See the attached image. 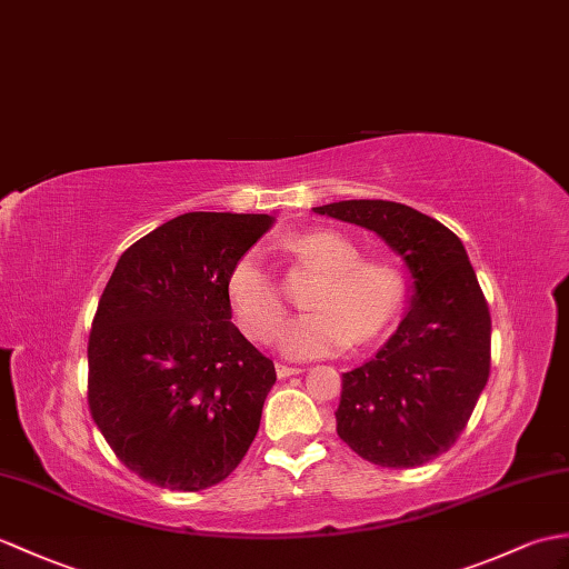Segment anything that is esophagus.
<instances>
[{
  "mask_svg": "<svg viewBox=\"0 0 569 569\" xmlns=\"http://www.w3.org/2000/svg\"><path fill=\"white\" fill-rule=\"evenodd\" d=\"M306 371V368L300 366H288V363H276V373H279V378H288V376H298Z\"/></svg>",
  "mask_w": 569,
  "mask_h": 569,
  "instance_id": "obj_1",
  "label": "esophagus"
}]
</instances>
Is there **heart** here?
I'll use <instances>...</instances> for the list:
<instances>
[{
  "label": "heart",
  "instance_id": "1",
  "mask_svg": "<svg viewBox=\"0 0 569 569\" xmlns=\"http://www.w3.org/2000/svg\"><path fill=\"white\" fill-rule=\"evenodd\" d=\"M283 252L320 271L306 298L310 312L288 320L279 347L296 359H315L363 345L378 337L400 315L407 298L405 271L390 259H361V247L335 230H310L283 240ZM228 296L242 329L269 339L283 317L281 286L259 249L234 261Z\"/></svg>",
  "mask_w": 569,
  "mask_h": 569
}]
</instances>
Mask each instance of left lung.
<instances>
[{
    "label": "left lung",
    "mask_w": 569,
    "mask_h": 569,
    "mask_svg": "<svg viewBox=\"0 0 569 569\" xmlns=\"http://www.w3.org/2000/svg\"><path fill=\"white\" fill-rule=\"evenodd\" d=\"M312 210L376 232L412 273L400 327L341 376L339 439L380 468L425 466L456 443L490 378V308L466 247L402 203L363 198Z\"/></svg>",
    "instance_id": "left-lung-1"
}]
</instances>
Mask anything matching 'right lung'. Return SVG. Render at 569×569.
Returning <instances> with one entry per match:
<instances>
[{
  "mask_svg": "<svg viewBox=\"0 0 569 569\" xmlns=\"http://www.w3.org/2000/svg\"><path fill=\"white\" fill-rule=\"evenodd\" d=\"M273 224L254 213H183L118 259L89 335V409L121 463L198 492L240 466L276 382L232 325L228 276Z\"/></svg>",
  "mask_w": 569,
  "mask_h": 569,
  "instance_id": "obj_1",
  "label": "right lung"
}]
</instances>
